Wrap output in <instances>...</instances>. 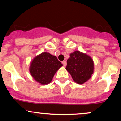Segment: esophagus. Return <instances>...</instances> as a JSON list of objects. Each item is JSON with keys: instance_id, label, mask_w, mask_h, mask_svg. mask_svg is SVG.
Listing matches in <instances>:
<instances>
[{"instance_id": "1", "label": "esophagus", "mask_w": 121, "mask_h": 121, "mask_svg": "<svg viewBox=\"0 0 121 121\" xmlns=\"http://www.w3.org/2000/svg\"><path fill=\"white\" fill-rule=\"evenodd\" d=\"M62 64L64 65V66H66V61H62Z\"/></svg>"}]
</instances>
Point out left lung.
I'll use <instances>...</instances> for the list:
<instances>
[{
    "label": "left lung",
    "instance_id": "left-lung-1",
    "mask_svg": "<svg viewBox=\"0 0 121 121\" xmlns=\"http://www.w3.org/2000/svg\"><path fill=\"white\" fill-rule=\"evenodd\" d=\"M65 69L71 75L75 82L83 84L88 81L93 74L94 61L89 55L76 51L70 54Z\"/></svg>",
    "mask_w": 121,
    "mask_h": 121
}]
</instances>
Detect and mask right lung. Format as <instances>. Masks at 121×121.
I'll list each match as a JSON object with an SVG mask.
<instances>
[{"instance_id":"right-lung-1","label":"right lung","mask_w":121,"mask_h":121,"mask_svg":"<svg viewBox=\"0 0 121 121\" xmlns=\"http://www.w3.org/2000/svg\"><path fill=\"white\" fill-rule=\"evenodd\" d=\"M62 65L56 56L43 52L32 59L29 70L36 81L41 85H47L52 81L55 73Z\"/></svg>"}]
</instances>
